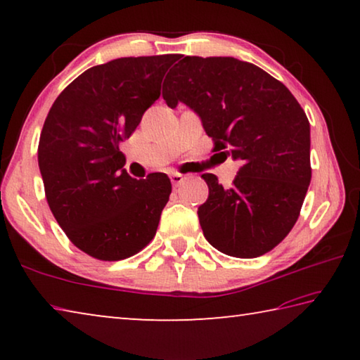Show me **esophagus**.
<instances>
[{"mask_svg": "<svg viewBox=\"0 0 360 360\" xmlns=\"http://www.w3.org/2000/svg\"><path fill=\"white\" fill-rule=\"evenodd\" d=\"M169 179H172V184L174 187H178V186L182 184V182L186 181V176L181 174V173H172V174H169Z\"/></svg>", "mask_w": 360, "mask_h": 360, "instance_id": "34e87169", "label": "esophagus"}]
</instances>
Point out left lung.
I'll use <instances>...</instances> for the list:
<instances>
[{
	"label": "left lung",
	"instance_id": "obj_1",
	"mask_svg": "<svg viewBox=\"0 0 360 360\" xmlns=\"http://www.w3.org/2000/svg\"><path fill=\"white\" fill-rule=\"evenodd\" d=\"M162 95L169 108L193 109L214 150L241 162L227 188L202 174L210 188L198 208L205 238L231 257L271 251L295 225L311 181L309 122L295 96L233 57H178Z\"/></svg>",
	"mask_w": 360,
	"mask_h": 360
}]
</instances>
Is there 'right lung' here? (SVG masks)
<instances>
[{
    "instance_id": "right-lung-1",
    "label": "right lung",
    "mask_w": 360,
    "mask_h": 360,
    "mask_svg": "<svg viewBox=\"0 0 360 360\" xmlns=\"http://www.w3.org/2000/svg\"><path fill=\"white\" fill-rule=\"evenodd\" d=\"M178 56L125 57L94 66L57 96L42 127L38 163L46 198L70 241L98 260H122L155 236L172 182L135 179L119 144L160 96Z\"/></svg>"
}]
</instances>
